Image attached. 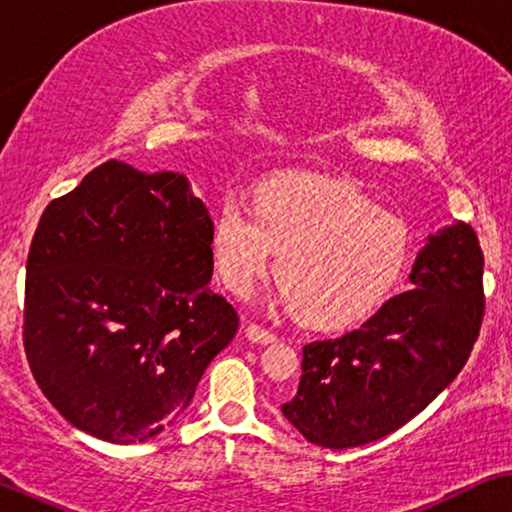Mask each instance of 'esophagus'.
Wrapping results in <instances>:
<instances>
[{
    "instance_id": "1",
    "label": "esophagus",
    "mask_w": 512,
    "mask_h": 512,
    "mask_svg": "<svg viewBox=\"0 0 512 512\" xmlns=\"http://www.w3.org/2000/svg\"><path fill=\"white\" fill-rule=\"evenodd\" d=\"M245 337H248L252 344H274L276 342L274 332L267 330V327H262V325H255V323H250L248 327H245Z\"/></svg>"
}]
</instances>
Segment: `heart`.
I'll return each mask as SVG.
<instances>
[{
  "instance_id": "b5f03b06",
  "label": "heart",
  "mask_w": 512,
  "mask_h": 512,
  "mask_svg": "<svg viewBox=\"0 0 512 512\" xmlns=\"http://www.w3.org/2000/svg\"><path fill=\"white\" fill-rule=\"evenodd\" d=\"M278 252L274 302L309 325L356 323L384 302L410 257L400 217L337 177L285 173L255 192V208L229 196L210 227L222 283L248 295Z\"/></svg>"
}]
</instances>
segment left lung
Wrapping results in <instances>:
<instances>
[{"label":"left lung","mask_w":512,"mask_h":512,"mask_svg":"<svg viewBox=\"0 0 512 512\" xmlns=\"http://www.w3.org/2000/svg\"><path fill=\"white\" fill-rule=\"evenodd\" d=\"M482 250L470 224L426 238L400 292L356 330L304 346L283 417L311 445L363 447L398 431L452 384L478 339Z\"/></svg>","instance_id":"8db88e82"}]
</instances>
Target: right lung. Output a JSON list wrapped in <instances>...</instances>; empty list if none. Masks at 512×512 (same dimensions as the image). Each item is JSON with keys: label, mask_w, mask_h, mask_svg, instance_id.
I'll return each mask as SVG.
<instances>
[{"label": "right lung", "mask_w": 512, "mask_h": 512, "mask_svg": "<svg viewBox=\"0 0 512 512\" xmlns=\"http://www.w3.org/2000/svg\"><path fill=\"white\" fill-rule=\"evenodd\" d=\"M210 227L187 175L124 161L46 206L27 255L25 353L79 431L156 438L234 339V306L210 290Z\"/></svg>", "instance_id": "1"}]
</instances>
